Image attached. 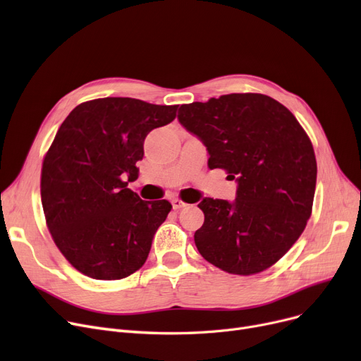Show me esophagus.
I'll use <instances>...</instances> for the list:
<instances>
[{
  "label": "esophagus",
  "instance_id": "34e87169",
  "mask_svg": "<svg viewBox=\"0 0 361 361\" xmlns=\"http://www.w3.org/2000/svg\"><path fill=\"white\" fill-rule=\"evenodd\" d=\"M171 205H173V210H180V209H183V207H186V202H183L182 200H179V198H175V200H171Z\"/></svg>",
  "mask_w": 361,
  "mask_h": 361
}]
</instances>
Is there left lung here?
I'll use <instances>...</instances> for the list:
<instances>
[{"mask_svg": "<svg viewBox=\"0 0 361 361\" xmlns=\"http://www.w3.org/2000/svg\"><path fill=\"white\" fill-rule=\"evenodd\" d=\"M179 123L205 145L209 167L236 180V198H204L194 241L209 263L255 274L295 244L312 214L317 164L295 116L263 94H229L183 104Z\"/></svg>", "mask_w": 361, "mask_h": 361, "instance_id": "1", "label": "left lung"}]
</instances>
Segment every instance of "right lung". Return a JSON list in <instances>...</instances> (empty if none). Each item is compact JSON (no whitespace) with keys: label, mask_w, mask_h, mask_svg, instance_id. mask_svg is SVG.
<instances>
[{"label":"right lung","mask_w":361,"mask_h":361,"mask_svg":"<svg viewBox=\"0 0 361 361\" xmlns=\"http://www.w3.org/2000/svg\"><path fill=\"white\" fill-rule=\"evenodd\" d=\"M178 106L109 97L82 102L61 123L42 163L41 200L56 245L76 270L98 281L142 267L171 204L144 201L128 188L156 128Z\"/></svg>","instance_id":"add662e5"}]
</instances>
